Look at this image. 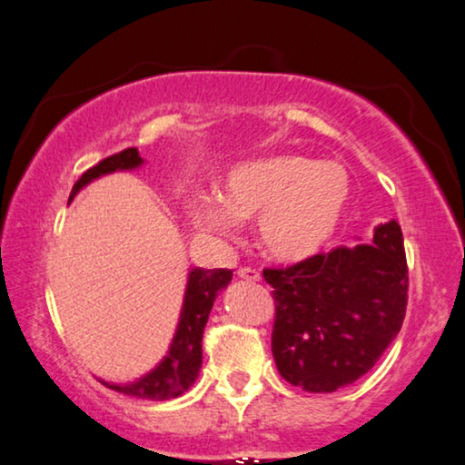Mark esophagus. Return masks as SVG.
<instances>
[{
    "label": "esophagus",
    "mask_w": 465,
    "mask_h": 465,
    "mask_svg": "<svg viewBox=\"0 0 465 465\" xmlns=\"http://www.w3.org/2000/svg\"><path fill=\"white\" fill-rule=\"evenodd\" d=\"M235 273H238V278L248 280V282H259V280H261V273L254 270V267H240V270Z\"/></svg>",
    "instance_id": "34e87169"
}]
</instances>
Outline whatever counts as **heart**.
I'll return each mask as SVG.
<instances>
[{"label":"heart","instance_id":"obj_1","mask_svg":"<svg viewBox=\"0 0 465 465\" xmlns=\"http://www.w3.org/2000/svg\"><path fill=\"white\" fill-rule=\"evenodd\" d=\"M351 185L339 164L280 153L233 166L221 183V200L198 195L187 204L195 232L227 235L235 219H252L257 244L280 263L310 259L332 240L348 213Z\"/></svg>","mask_w":465,"mask_h":465}]
</instances>
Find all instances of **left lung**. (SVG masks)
Here are the masks:
<instances>
[{
    "label": "left lung",
    "mask_w": 465,
    "mask_h": 465,
    "mask_svg": "<svg viewBox=\"0 0 465 465\" xmlns=\"http://www.w3.org/2000/svg\"><path fill=\"white\" fill-rule=\"evenodd\" d=\"M276 318L272 354L286 381L335 391L369 372L401 331L409 267L401 225L371 244L339 246L291 267H267Z\"/></svg>",
    "instance_id": "left-lung-1"
}]
</instances>
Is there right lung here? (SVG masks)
<instances>
[{"label":"right lung","mask_w":465,"mask_h":465,"mask_svg":"<svg viewBox=\"0 0 465 465\" xmlns=\"http://www.w3.org/2000/svg\"><path fill=\"white\" fill-rule=\"evenodd\" d=\"M141 164L143 158L136 152V147H128L120 153L109 155V158L101 160L96 166L88 168L77 179L74 192L69 195V202L90 181L99 179L103 174L115 173V170L139 168ZM232 270H202V267H193L187 278L179 326H176L174 339L170 343L164 361L155 366L153 371H149L145 377L136 379L134 383H103L111 390L120 391V394L147 398V401H170V398L181 396L183 391L192 388L202 369V335H204L208 313H211L219 292L232 282Z\"/></svg>","instance_id":"add662e5"}]
</instances>
